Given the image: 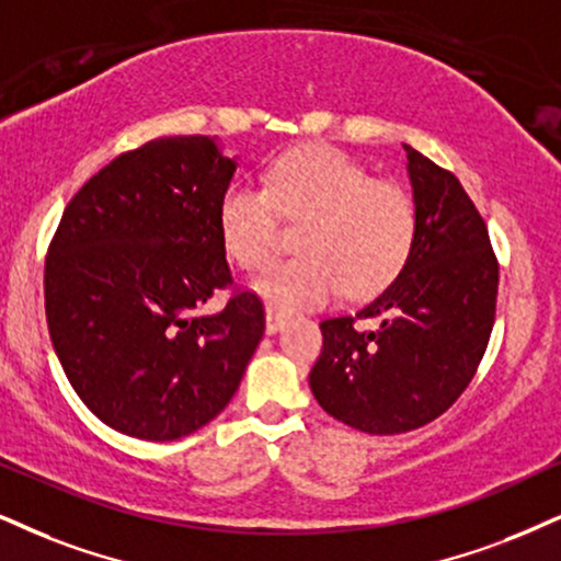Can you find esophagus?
<instances>
[{
	"instance_id": "34e87169",
	"label": "esophagus",
	"mask_w": 561,
	"mask_h": 561,
	"mask_svg": "<svg viewBox=\"0 0 561 561\" xmlns=\"http://www.w3.org/2000/svg\"><path fill=\"white\" fill-rule=\"evenodd\" d=\"M288 322V317L283 314V312H278V309L275 307H267L265 309V330L270 335L273 333H278V330H283V324Z\"/></svg>"
}]
</instances>
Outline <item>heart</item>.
Returning <instances> with one entry per match:
<instances>
[{"mask_svg":"<svg viewBox=\"0 0 561 561\" xmlns=\"http://www.w3.org/2000/svg\"><path fill=\"white\" fill-rule=\"evenodd\" d=\"M278 213L301 224L299 257L278 262L254 288L270 307L301 309L345 296H375L403 273L419 239V205L403 184L375 179L341 150L309 145L267 169L265 190L231 184L220 197L226 252L260 270L278 249Z\"/></svg>","mask_w":561,"mask_h":561,"instance_id":"1","label":"heart"}]
</instances>
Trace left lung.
<instances>
[{"instance_id": "left-lung-1", "label": "left lung", "mask_w": 561, "mask_h": 561, "mask_svg": "<svg viewBox=\"0 0 561 561\" xmlns=\"http://www.w3.org/2000/svg\"><path fill=\"white\" fill-rule=\"evenodd\" d=\"M403 148L419 205L411 260L356 314L320 322L322 354L309 371L317 403L366 434L411 432L462 396L486 354L500 288L486 224L458 176ZM358 319L378 328L358 329Z\"/></svg>"}]
</instances>
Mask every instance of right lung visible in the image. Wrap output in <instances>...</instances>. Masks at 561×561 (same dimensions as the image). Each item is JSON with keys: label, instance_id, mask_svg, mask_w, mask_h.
I'll return each instance as SVG.
<instances>
[{"label": "right lung", "instance_id": "obj_1", "mask_svg": "<svg viewBox=\"0 0 561 561\" xmlns=\"http://www.w3.org/2000/svg\"><path fill=\"white\" fill-rule=\"evenodd\" d=\"M233 171L210 137H158L103 165L61 213L44 267L48 335L69 385L116 432H197L262 341L265 309L233 286L218 226ZM224 287L227 307L199 313Z\"/></svg>", "mask_w": 561, "mask_h": 561}]
</instances>
